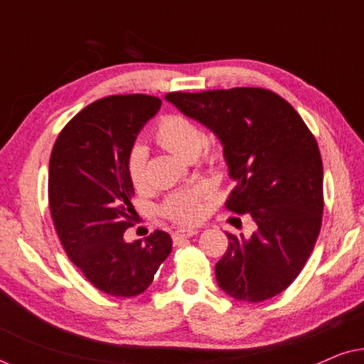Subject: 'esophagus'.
<instances>
[{
	"mask_svg": "<svg viewBox=\"0 0 364 364\" xmlns=\"http://www.w3.org/2000/svg\"><path fill=\"white\" fill-rule=\"evenodd\" d=\"M197 233H198L197 228H186V230H177V232L172 233V240H173V243H178V242H182L183 238H191L193 235H197Z\"/></svg>",
	"mask_w": 364,
	"mask_h": 364,
	"instance_id": "1",
	"label": "esophagus"
}]
</instances>
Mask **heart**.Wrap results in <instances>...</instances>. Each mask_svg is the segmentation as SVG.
<instances>
[{
    "mask_svg": "<svg viewBox=\"0 0 364 364\" xmlns=\"http://www.w3.org/2000/svg\"><path fill=\"white\" fill-rule=\"evenodd\" d=\"M154 137L157 144H161L164 149L183 161L196 157L203 144V134L197 127V124L181 114L164 116L154 131ZM210 157L213 161L215 154H212ZM127 173L137 191H144L147 187V152L142 146L132 147L129 152ZM205 193V187H193L173 193L164 203V213L178 225H188V223L197 222L202 217V200Z\"/></svg>",
    "mask_w": 364,
    "mask_h": 364,
    "instance_id": "b5f03b06",
    "label": "heart"
}]
</instances>
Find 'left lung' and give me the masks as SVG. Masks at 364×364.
I'll use <instances>...</instances> for the list:
<instances>
[{
  "mask_svg": "<svg viewBox=\"0 0 364 364\" xmlns=\"http://www.w3.org/2000/svg\"><path fill=\"white\" fill-rule=\"evenodd\" d=\"M164 99L218 139L235 182L225 205L255 222L252 235L227 233L228 248L215 265L218 287L240 301L278 295L301 272L320 233L323 162L315 137L300 114L267 89L168 92Z\"/></svg>",
  "mask_w": 364,
  "mask_h": 364,
  "instance_id": "8db88e82",
  "label": "left lung"
}]
</instances>
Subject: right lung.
<instances>
[{"mask_svg":"<svg viewBox=\"0 0 364 364\" xmlns=\"http://www.w3.org/2000/svg\"><path fill=\"white\" fill-rule=\"evenodd\" d=\"M161 104L144 94L99 99L69 121L49 159V208L59 240L84 277L112 296L146 291L172 252L162 230L124 240L134 210L127 156Z\"/></svg>","mask_w":364,"mask_h":364,"instance_id":"obj_1","label":"right lung"}]
</instances>
